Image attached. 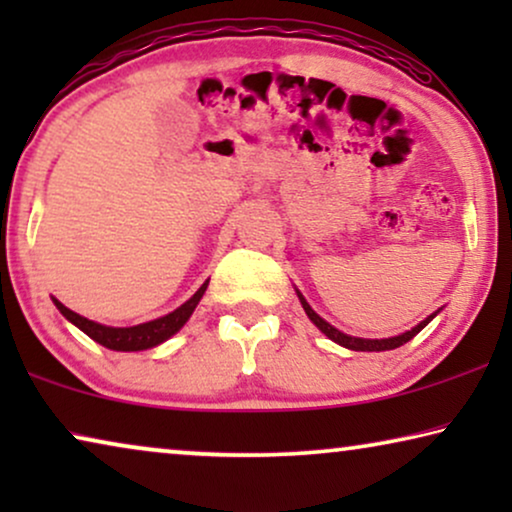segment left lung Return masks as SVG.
Segmentation results:
<instances>
[{"label":"left lung","instance_id":"1","mask_svg":"<svg viewBox=\"0 0 512 512\" xmlns=\"http://www.w3.org/2000/svg\"><path fill=\"white\" fill-rule=\"evenodd\" d=\"M298 298H300V303H303V310L307 312V317L312 319V324L319 328L321 333L324 335H328V338H331L333 342H338V345H342V347H347V349H354V352H384V349H396V347H401V345H405V342L408 340H412L415 338V335L422 331V328L429 324V321L436 317L438 312H433L431 317H426L422 324H417L415 328H412V331H408V333H403V335H396V338H384V340H366V338H352V335H345V333H340L338 328H333L331 324H328V321H324L319 317L317 312L312 310L310 305H307V300L300 296L298 293Z\"/></svg>","mask_w":512,"mask_h":512}]
</instances>
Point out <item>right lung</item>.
Wrapping results in <instances>:
<instances>
[{"label": "right lung", "mask_w": 512, "mask_h": 512, "mask_svg": "<svg viewBox=\"0 0 512 512\" xmlns=\"http://www.w3.org/2000/svg\"><path fill=\"white\" fill-rule=\"evenodd\" d=\"M205 282L200 286L198 291L193 293L191 298L186 300L184 305L177 307V310L165 314V317L160 319H153V321H146V324H139V326H130V328H111V326H102V324H95V321H90L86 317H81V314H76L69 310L60 303V300L53 298V303L58 310L62 312V317H67L72 321L74 326H79L83 333L88 335V338H93L95 342H100L102 347L107 349H116V352H139V349H149V347H156L160 342H165L167 338H172L174 333L179 331L181 326L186 324L188 317H191L195 305L200 303L202 293L207 289Z\"/></svg>", "instance_id": "1"}]
</instances>
